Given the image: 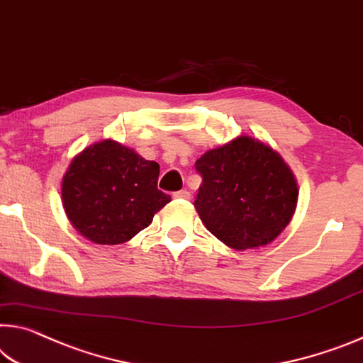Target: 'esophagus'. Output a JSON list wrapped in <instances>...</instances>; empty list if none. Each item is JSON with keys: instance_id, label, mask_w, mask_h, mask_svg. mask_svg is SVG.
Instances as JSON below:
<instances>
[{"instance_id": "34e87169", "label": "esophagus", "mask_w": 363, "mask_h": 363, "mask_svg": "<svg viewBox=\"0 0 363 363\" xmlns=\"http://www.w3.org/2000/svg\"><path fill=\"white\" fill-rule=\"evenodd\" d=\"M174 198L175 199H189L191 198V193L186 191V189H180V191L174 193Z\"/></svg>"}]
</instances>
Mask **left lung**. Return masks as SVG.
Instances as JSON below:
<instances>
[{"mask_svg": "<svg viewBox=\"0 0 363 363\" xmlns=\"http://www.w3.org/2000/svg\"><path fill=\"white\" fill-rule=\"evenodd\" d=\"M194 169L203 178L194 208L227 247H263L291 222L298 198L294 174L258 139L240 136L208 150Z\"/></svg>", "mask_w": 363, "mask_h": 363, "instance_id": "left-lung-1", "label": "left lung"}]
</instances>
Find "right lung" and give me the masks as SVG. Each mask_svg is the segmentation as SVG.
Listing matches in <instances>:
<instances>
[{"label": "right lung", "mask_w": 363, "mask_h": 363, "mask_svg": "<svg viewBox=\"0 0 363 363\" xmlns=\"http://www.w3.org/2000/svg\"><path fill=\"white\" fill-rule=\"evenodd\" d=\"M159 164L105 139L72 160L63 177V206L71 224L99 245L131 240L170 203L157 188Z\"/></svg>", "instance_id": "obj_1"}]
</instances>
